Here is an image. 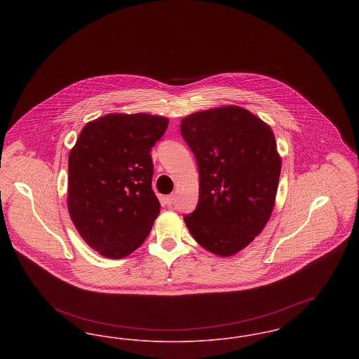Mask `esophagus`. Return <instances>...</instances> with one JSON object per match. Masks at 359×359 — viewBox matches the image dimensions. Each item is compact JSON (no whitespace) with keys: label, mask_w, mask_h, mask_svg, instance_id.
<instances>
[{"label":"esophagus","mask_w":359,"mask_h":359,"mask_svg":"<svg viewBox=\"0 0 359 359\" xmlns=\"http://www.w3.org/2000/svg\"><path fill=\"white\" fill-rule=\"evenodd\" d=\"M173 203H175V194L167 195V196H165V205H172Z\"/></svg>","instance_id":"34e87169"}]
</instances>
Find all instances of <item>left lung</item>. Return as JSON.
Segmentation results:
<instances>
[{"instance_id":"left-lung-1","label":"left lung","mask_w":359,"mask_h":359,"mask_svg":"<svg viewBox=\"0 0 359 359\" xmlns=\"http://www.w3.org/2000/svg\"><path fill=\"white\" fill-rule=\"evenodd\" d=\"M180 133L199 170V202L184 222L208 252L231 256L272 214L281 171L273 132L250 111L226 106L183 118Z\"/></svg>"}]
</instances>
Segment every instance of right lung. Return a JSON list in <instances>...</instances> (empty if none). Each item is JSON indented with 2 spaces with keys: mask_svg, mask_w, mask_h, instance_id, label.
Listing matches in <instances>:
<instances>
[{
  "mask_svg": "<svg viewBox=\"0 0 359 359\" xmlns=\"http://www.w3.org/2000/svg\"><path fill=\"white\" fill-rule=\"evenodd\" d=\"M168 120L109 114L86 125L69 156V217L88 246L109 258L135 252L160 212L151 151Z\"/></svg>",
  "mask_w": 359,
  "mask_h": 359,
  "instance_id": "1",
  "label": "right lung"
}]
</instances>
